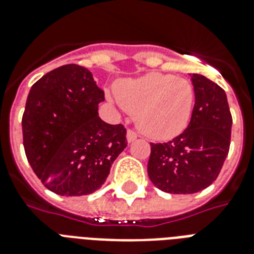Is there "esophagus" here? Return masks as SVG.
I'll list each match as a JSON object with an SVG mask.
<instances>
[{
    "label": "esophagus",
    "mask_w": 254,
    "mask_h": 254,
    "mask_svg": "<svg viewBox=\"0 0 254 254\" xmlns=\"http://www.w3.org/2000/svg\"><path fill=\"white\" fill-rule=\"evenodd\" d=\"M136 138H138V135H136V132H134L132 129H128V131H127V142H134V140H136Z\"/></svg>",
    "instance_id": "esophagus-1"
}]
</instances>
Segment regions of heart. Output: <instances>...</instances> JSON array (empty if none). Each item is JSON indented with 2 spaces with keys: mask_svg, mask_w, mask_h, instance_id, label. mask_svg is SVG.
I'll return each mask as SVG.
<instances>
[{
  "mask_svg": "<svg viewBox=\"0 0 254 254\" xmlns=\"http://www.w3.org/2000/svg\"><path fill=\"white\" fill-rule=\"evenodd\" d=\"M115 95L120 106L134 114L139 129L155 140L184 132L195 98L190 80L158 72L122 80L115 85Z\"/></svg>",
  "mask_w": 254,
  "mask_h": 254,
  "instance_id": "b5f03b06",
  "label": "heart"
}]
</instances>
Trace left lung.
<instances>
[{
	"label": "left lung",
	"mask_w": 254,
	"mask_h": 254,
	"mask_svg": "<svg viewBox=\"0 0 254 254\" xmlns=\"http://www.w3.org/2000/svg\"><path fill=\"white\" fill-rule=\"evenodd\" d=\"M195 103L188 128L167 143H151L147 173L155 188L192 194L210 186L228 156L232 115L226 93L202 75H191Z\"/></svg>",
	"instance_id": "left-lung-1"
}]
</instances>
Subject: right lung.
I'll list each match as a JSON object with an SVG mask.
<instances>
[{"mask_svg":"<svg viewBox=\"0 0 254 254\" xmlns=\"http://www.w3.org/2000/svg\"><path fill=\"white\" fill-rule=\"evenodd\" d=\"M104 92L76 64L48 72L29 91L22 135L36 175L59 195H87L102 188L126 148V128L99 118Z\"/></svg>","mask_w":254,"mask_h":254,"instance_id":"add662e5","label":"right lung"}]
</instances>
